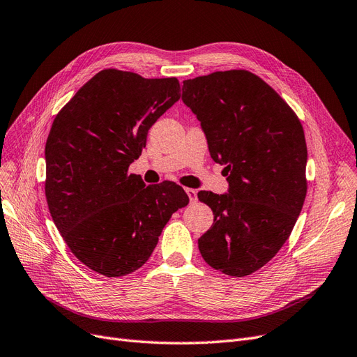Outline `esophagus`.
Returning a JSON list of instances; mask_svg holds the SVG:
<instances>
[{
  "mask_svg": "<svg viewBox=\"0 0 357 357\" xmlns=\"http://www.w3.org/2000/svg\"><path fill=\"white\" fill-rule=\"evenodd\" d=\"M185 192L188 194L191 202H195V200H197V191H195V190H192V188H185Z\"/></svg>",
  "mask_w": 357,
  "mask_h": 357,
  "instance_id": "1",
  "label": "esophagus"
}]
</instances>
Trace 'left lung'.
Masks as SVG:
<instances>
[{"label": "left lung", "mask_w": 357, "mask_h": 357, "mask_svg": "<svg viewBox=\"0 0 357 357\" xmlns=\"http://www.w3.org/2000/svg\"><path fill=\"white\" fill-rule=\"evenodd\" d=\"M182 101L229 183L227 194L199 192L215 215L199 238L200 253L222 273L252 275L280 252L305 203V130L278 92L248 70L183 81Z\"/></svg>", "instance_id": "obj_1"}]
</instances>
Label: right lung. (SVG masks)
I'll return each instance as SVG.
<instances>
[{
  "label": "right lung",
  "mask_w": 357,
  "mask_h": 357,
  "mask_svg": "<svg viewBox=\"0 0 357 357\" xmlns=\"http://www.w3.org/2000/svg\"><path fill=\"white\" fill-rule=\"evenodd\" d=\"M179 91L176 77L104 69L52 122L45 144L51 218L76 259L109 278L139 269L170 216L190 202L175 182L145 185L128 172Z\"/></svg>",
  "instance_id": "right-lung-1"
}]
</instances>
